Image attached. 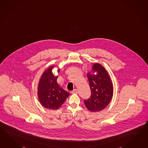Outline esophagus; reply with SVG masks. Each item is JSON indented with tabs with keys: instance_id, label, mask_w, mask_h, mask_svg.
Instances as JSON below:
<instances>
[{
	"instance_id": "obj_1",
	"label": "esophagus",
	"mask_w": 148,
	"mask_h": 148,
	"mask_svg": "<svg viewBox=\"0 0 148 148\" xmlns=\"http://www.w3.org/2000/svg\"><path fill=\"white\" fill-rule=\"evenodd\" d=\"M78 93V90L77 89H74L72 91V93Z\"/></svg>"
}]
</instances>
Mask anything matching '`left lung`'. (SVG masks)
<instances>
[{"mask_svg":"<svg viewBox=\"0 0 148 148\" xmlns=\"http://www.w3.org/2000/svg\"><path fill=\"white\" fill-rule=\"evenodd\" d=\"M92 69L93 72L97 74H87L91 95L88 99L84 100V102L86 108L90 112H100L111 101L113 86L108 73L103 66L95 63Z\"/></svg>","mask_w":148,"mask_h":148,"instance_id":"left-lung-1","label":"left lung"}]
</instances>
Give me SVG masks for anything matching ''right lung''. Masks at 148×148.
I'll return each instance as SVG.
<instances>
[{
  "label": "right lung",
  "mask_w": 148,
  "mask_h": 148,
  "mask_svg": "<svg viewBox=\"0 0 148 148\" xmlns=\"http://www.w3.org/2000/svg\"><path fill=\"white\" fill-rule=\"evenodd\" d=\"M53 66L43 73L38 87V96L41 104L46 108L56 110L59 108L69 96V93L60 87L57 82L58 76L52 72ZM60 69H58L59 72Z\"/></svg>",
  "instance_id": "right-lung-1"
}]
</instances>
